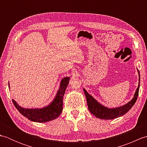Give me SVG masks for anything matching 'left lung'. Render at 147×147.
Wrapping results in <instances>:
<instances>
[{"label": "left lung", "instance_id": "8db88e82", "mask_svg": "<svg viewBox=\"0 0 147 147\" xmlns=\"http://www.w3.org/2000/svg\"><path fill=\"white\" fill-rule=\"evenodd\" d=\"M138 72L139 74V83L138 88H137L136 92L135 93V95H134V97L127 104L119 107L109 109L107 107H104L102 105L100 104L95 99L93 98V96L90 95L86 91L85 89H83L86 98L87 105H88V107L90 112L97 118L102 119H114L115 118L121 117L122 115L127 113L131 109L134 104H135L138 96L140 85V76L138 70Z\"/></svg>", "mask_w": 147, "mask_h": 147}]
</instances>
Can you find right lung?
Returning a JSON list of instances; mask_svg holds the SVG:
<instances>
[{"label":"right lung","mask_w":147,"mask_h":147,"mask_svg":"<svg viewBox=\"0 0 147 147\" xmlns=\"http://www.w3.org/2000/svg\"><path fill=\"white\" fill-rule=\"evenodd\" d=\"M69 77L62 79L57 95L50 105L43 109H24L19 105L16 101L12 102L18 111L29 120L37 123H45L57 118L62 111L63 96L69 84Z\"/></svg>","instance_id":"right-lung-1"}]
</instances>
